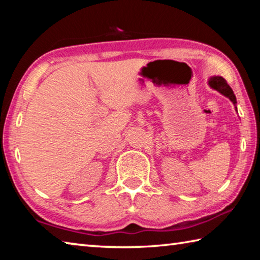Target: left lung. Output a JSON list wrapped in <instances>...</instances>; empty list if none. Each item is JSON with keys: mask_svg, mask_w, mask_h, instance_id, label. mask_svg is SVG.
<instances>
[{"mask_svg": "<svg viewBox=\"0 0 260 260\" xmlns=\"http://www.w3.org/2000/svg\"><path fill=\"white\" fill-rule=\"evenodd\" d=\"M209 86L212 88V89H215L217 91H219L220 94H222L223 96H226V98L230 99L233 104L235 105V109H236V98L234 93H233L232 88L230 87V85L226 82L225 79L222 77H211L209 79ZM237 111V109H236Z\"/></svg>", "mask_w": 260, "mask_h": 260, "instance_id": "left-lung-1", "label": "left lung"}]
</instances>
